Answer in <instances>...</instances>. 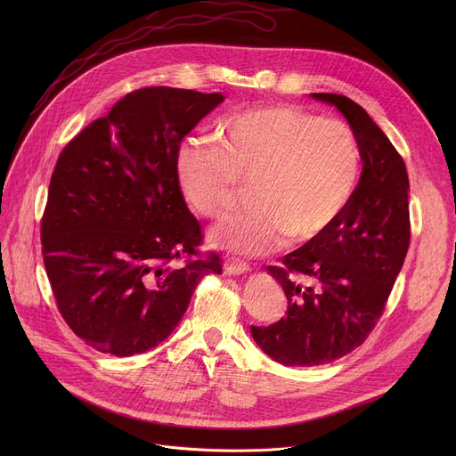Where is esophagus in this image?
<instances>
[{
	"mask_svg": "<svg viewBox=\"0 0 456 456\" xmlns=\"http://www.w3.org/2000/svg\"><path fill=\"white\" fill-rule=\"evenodd\" d=\"M248 271H250L248 264H245V262H241V259H236V257H229L224 264V274H227V276H240Z\"/></svg>",
	"mask_w": 456,
	"mask_h": 456,
	"instance_id": "34e87169",
	"label": "esophagus"
}]
</instances>
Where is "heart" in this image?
<instances>
[{"label": "heart", "instance_id": "b5f03b06", "mask_svg": "<svg viewBox=\"0 0 456 456\" xmlns=\"http://www.w3.org/2000/svg\"><path fill=\"white\" fill-rule=\"evenodd\" d=\"M218 142H183L176 176L185 200L208 218L232 213L243 187L254 185L256 211L211 231L209 241L220 250L265 256L287 238L312 241L345 215L355 194L361 150L341 120L262 106L225 118Z\"/></svg>", "mask_w": 456, "mask_h": 456}]
</instances>
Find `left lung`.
Listing matches in <instances>:
<instances>
[{"instance_id": "left-lung-1", "label": "left lung", "mask_w": 456, "mask_h": 456, "mask_svg": "<svg viewBox=\"0 0 456 456\" xmlns=\"http://www.w3.org/2000/svg\"><path fill=\"white\" fill-rule=\"evenodd\" d=\"M336 106L359 142L362 173L345 215L319 238L269 267L287 315L250 327L252 339L285 366L327 364L361 346L377 324L410 247V180L403 157L357 102L310 94Z\"/></svg>"}]
</instances>
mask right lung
<instances>
[{"label":"right lung","mask_w":456,"mask_h":456,"mask_svg":"<svg viewBox=\"0 0 456 456\" xmlns=\"http://www.w3.org/2000/svg\"><path fill=\"white\" fill-rule=\"evenodd\" d=\"M222 94L155 86L127 94L57 159L41 222L43 262L69 327L117 357L144 354L176 329L208 274L202 231L182 197L183 137L224 102Z\"/></svg>","instance_id":"add662e5"}]
</instances>
